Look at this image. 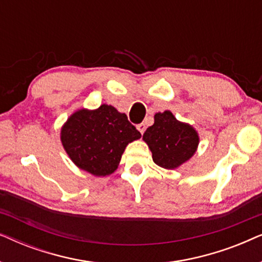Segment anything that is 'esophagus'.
Returning <instances> with one entry per match:
<instances>
[{
  "mask_svg": "<svg viewBox=\"0 0 262 262\" xmlns=\"http://www.w3.org/2000/svg\"><path fill=\"white\" fill-rule=\"evenodd\" d=\"M137 128H138V131L141 132V134L143 135V134H144V131H145V124H143V123L138 124V125H137Z\"/></svg>",
  "mask_w": 262,
  "mask_h": 262,
  "instance_id": "obj_1",
  "label": "esophagus"
}]
</instances>
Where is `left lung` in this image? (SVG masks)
<instances>
[{"label":"left lung","mask_w":262,"mask_h":262,"mask_svg":"<svg viewBox=\"0 0 262 262\" xmlns=\"http://www.w3.org/2000/svg\"><path fill=\"white\" fill-rule=\"evenodd\" d=\"M143 141L152 154V161L164 169H175L194 155L199 135L191 124L178 120L170 111L154 116V125L146 128Z\"/></svg>","instance_id":"obj_1"}]
</instances>
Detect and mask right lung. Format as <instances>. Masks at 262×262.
Instances as JSON below:
<instances>
[{"instance_id": "obj_1", "label": "right lung", "mask_w": 262, "mask_h": 262, "mask_svg": "<svg viewBox=\"0 0 262 262\" xmlns=\"http://www.w3.org/2000/svg\"><path fill=\"white\" fill-rule=\"evenodd\" d=\"M139 138L126 114L106 103L76 110L60 128V142L75 166L99 178L113 174L128 143Z\"/></svg>"}]
</instances>
